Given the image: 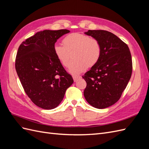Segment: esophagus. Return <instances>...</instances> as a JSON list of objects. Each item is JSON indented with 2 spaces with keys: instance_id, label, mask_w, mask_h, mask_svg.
<instances>
[{
  "instance_id": "1",
  "label": "esophagus",
  "mask_w": 149,
  "mask_h": 149,
  "mask_svg": "<svg viewBox=\"0 0 149 149\" xmlns=\"http://www.w3.org/2000/svg\"><path fill=\"white\" fill-rule=\"evenodd\" d=\"M81 78V76H73V80L74 82H76L78 79H79Z\"/></svg>"
}]
</instances>
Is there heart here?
Segmentation results:
<instances>
[{
    "instance_id": "b5f03b06",
    "label": "heart",
    "mask_w": 149,
    "mask_h": 149,
    "mask_svg": "<svg viewBox=\"0 0 149 149\" xmlns=\"http://www.w3.org/2000/svg\"><path fill=\"white\" fill-rule=\"evenodd\" d=\"M63 45L56 43L53 47L54 53L64 67L68 66L73 54V60L68 68V71L73 75L83 72L86 67L95 65L101 55V47L98 40L89 35L73 33L63 39Z\"/></svg>"
}]
</instances>
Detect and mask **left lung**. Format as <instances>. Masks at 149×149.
Instances as JSON below:
<instances>
[{
  "label": "left lung",
  "instance_id": "obj_1",
  "mask_svg": "<svg viewBox=\"0 0 149 149\" xmlns=\"http://www.w3.org/2000/svg\"><path fill=\"white\" fill-rule=\"evenodd\" d=\"M84 34L98 40L101 55L83 76L87 83L84 96L93 107L104 109L118 101L127 86L132 71L131 54L127 44L109 31L89 30Z\"/></svg>",
  "mask_w": 149,
  "mask_h": 149
}]
</instances>
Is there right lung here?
Segmentation results:
<instances>
[{"instance_id": "obj_1", "label": "right lung", "mask_w": 149, "mask_h": 149, "mask_svg": "<svg viewBox=\"0 0 149 149\" xmlns=\"http://www.w3.org/2000/svg\"><path fill=\"white\" fill-rule=\"evenodd\" d=\"M70 31L45 30L35 33L20 45L15 70L25 93L36 106L52 109L62 101L73 83L53 51L57 40Z\"/></svg>"}]
</instances>
